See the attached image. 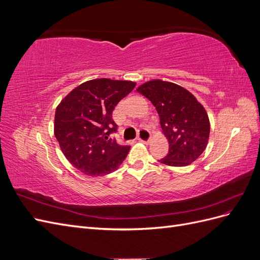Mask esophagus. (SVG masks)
Wrapping results in <instances>:
<instances>
[{
	"mask_svg": "<svg viewBox=\"0 0 260 260\" xmlns=\"http://www.w3.org/2000/svg\"><path fill=\"white\" fill-rule=\"evenodd\" d=\"M149 139H151V132H149L147 129H141L139 130V135H138V139L140 142L143 143H148Z\"/></svg>",
	"mask_w": 260,
	"mask_h": 260,
	"instance_id": "obj_1",
	"label": "esophagus"
}]
</instances>
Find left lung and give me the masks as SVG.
Listing matches in <instances>:
<instances>
[{"label":"left lung","instance_id":"obj_1","mask_svg":"<svg viewBox=\"0 0 260 260\" xmlns=\"http://www.w3.org/2000/svg\"><path fill=\"white\" fill-rule=\"evenodd\" d=\"M152 102L169 142L168 154L159 161L183 167L195 161L207 146L210 124L205 108L192 93L176 83L152 80L137 89Z\"/></svg>","mask_w":260,"mask_h":260}]
</instances>
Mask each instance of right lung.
Returning a JSON list of instances; mask_svg holds the SVG:
<instances>
[{
  "mask_svg": "<svg viewBox=\"0 0 260 260\" xmlns=\"http://www.w3.org/2000/svg\"><path fill=\"white\" fill-rule=\"evenodd\" d=\"M132 81H86L60 102L55 113L54 132L66 158L86 176L111 174L127 157L130 146L117 143L118 125L113 111L135 89Z\"/></svg>",
  "mask_w": 260,
  "mask_h": 260,
  "instance_id": "add662e5",
  "label": "right lung"
}]
</instances>
